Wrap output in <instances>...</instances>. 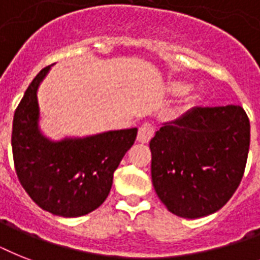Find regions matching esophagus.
I'll use <instances>...</instances> for the list:
<instances>
[{
	"mask_svg": "<svg viewBox=\"0 0 260 260\" xmlns=\"http://www.w3.org/2000/svg\"><path fill=\"white\" fill-rule=\"evenodd\" d=\"M155 128L152 124L150 122H146V124H143L140 128H139L138 132V140L140 143H148L151 140V138L154 136Z\"/></svg>",
	"mask_w": 260,
	"mask_h": 260,
	"instance_id": "1",
	"label": "esophagus"
}]
</instances>
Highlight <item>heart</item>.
Here are the masks:
<instances>
[{"instance_id": "b5f03b06", "label": "heart", "mask_w": 260, "mask_h": 260, "mask_svg": "<svg viewBox=\"0 0 260 260\" xmlns=\"http://www.w3.org/2000/svg\"><path fill=\"white\" fill-rule=\"evenodd\" d=\"M187 89H189V85H187L186 82H183V81H171V82L167 85L169 93L174 94V95L183 94Z\"/></svg>"}]
</instances>
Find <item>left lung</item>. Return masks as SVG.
I'll list each match as a JSON object with an SVG mask.
<instances>
[{
  "instance_id": "1",
  "label": "left lung",
  "mask_w": 260,
  "mask_h": 260,
  "mask_svg": "<svg viewBox=\"0 0 260 260\" xmlns=\"http://www.w3.org/2000/svg\"><path fill=\"white\" fill-rule=\"evenodd\" d=\"M155 191L171 213L198 218L221 209L240 185L250 148L242 106H196L150 142Z\"/></svg>"
}]
</instances>
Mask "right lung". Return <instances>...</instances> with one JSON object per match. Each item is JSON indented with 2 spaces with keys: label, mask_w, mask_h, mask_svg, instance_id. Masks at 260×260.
<instances>
[{
  "label": "right lung",
  "mask_w": 260,
  "mask_h": 260,
  "mask_svg": "<svg viewBox=\"0 0 260 260\" xmlns=\"http://www.w3.org/2000/svg\"><path fill=\"white\" fill-rule=\"evenodd\" d=\"M50 69L44 67L35 77L14 112V167L22 187L42 209L79 217L106 200L113 173L135 143L138 128L59 142L46 138L39 128L38 89Z\"/></svg>",
  "instance_id": "add662e5"
}]
</instances>
